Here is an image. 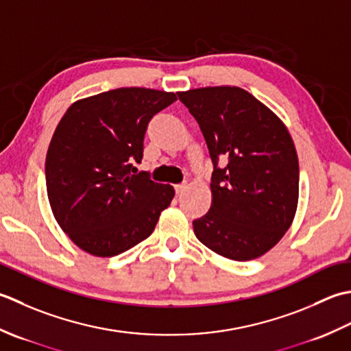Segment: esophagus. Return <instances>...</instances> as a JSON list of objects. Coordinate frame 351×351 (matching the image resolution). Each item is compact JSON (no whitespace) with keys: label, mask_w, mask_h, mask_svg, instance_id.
I'll return each mask as SVG.
<instances>
[{"label":"esophagus","mask_w":351,"mask_h":351,"mask_svg":"<svg viewBox=\"0 0 351 351\" xmlns=\"http://www.w3.org/2000/svg\"><path fill=\"white\" fill-rule=\"evenodd\" d=\"M174 189H176V194H177V195H180L182 192L186 189V184H184V183H183V184H176V186H174Z\"/></svg>","instance_id":"34e87169"}]
</instances>
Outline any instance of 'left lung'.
Segmentation results:
<instances>
[{
	"label": "left lung",
	"mask_w": 351,
	"mask_h": 351,
	"mask_svg": "<svg viewBox=\"0 0 351 351\" xmlns=\"http://www.w3.org/2000/svg\"><path fill=\"white\" fill-rule=\"evenodd\" d=\"M197 119L213 162L212 204L194 233L212 252L244 262L283 238L298 204V157L273 110L236 86L178 92ZM228 165L217 167L219 159Z\"/></svg>",
	"instance_id": "1"
}]
</instances>
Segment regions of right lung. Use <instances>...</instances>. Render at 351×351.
Returning <instances> with one entry per match:
<instances>
[{"label": "right lung", "mask_w": 351, "mask_h": 351, "mask_svg": "<svg viewBox=\"0 0 351 351\" xmlns=\"http://www.w3.org/2000/svg\"><path fill=\"white\" fill-rule=\"evenodd\" d=\"M174 92L119 88L78 99L49 142L45 177L53 215L77 247L98 257L127 252L153 233L174 198L141 163L149 119L173 104Z\"/></svg>", "instance_id": "1"}]
</instances>
